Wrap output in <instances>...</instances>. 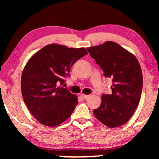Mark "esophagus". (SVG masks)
<instances>
[{"instance_id":"34e87169","label":"esophagus","mask_w":159,"mask_h":159,"mask_svg":"<svg viewBox=\"0 0 159 159\" xmlns=\"http://www.w3.org/2000/svg\"><path fill=\"white\" fill-rule=\"evenodd\" d=\"M80 96H81L82 98L83 99H87V98H88L89 97H90V95H84V94H81L80 95Z\"/></svg>"}]
</instances>
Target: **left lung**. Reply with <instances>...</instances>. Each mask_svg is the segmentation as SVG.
I'll use <instances>...</instances> for the list:
<instances>
[{"label": "left lung", "instance_id": "left-lung-1", "mask_svg": "<svg viewBox=\"0 0 159 159\" xmlns=\"http://www.w3.org/2000/svg\"><path fill=\"white\" fill-rule=\"evenodd\" d=\"M91 57L112 79L111 95H103L99 108L93 110L98 120L110 128L125 125L138 107L143 88V74L138 59L112 41L87 48Z\"/></svg>", "mask_w": 159, "mask_h": 159}]
</instances>
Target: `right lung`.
<instances>
[{
	"instance_id": "1",
	"label": "right lung",
	"mask_w": 159,
	"mask_h": 159,
	"mask_svg": "<svg viewBox=\"0 0 159 159\" xmlns=\"http://www.w3.org/2000/svg\"><path fill=\"white\" fill-rule=\"evenodd\" d=\"M88 54L84 48H73L52 43L30 58L23 69L21 90L28 109L40 124L56 127L69 119L78 103L77 96L59 86L70 68Z\"/></svg>"
}]
</instances>
